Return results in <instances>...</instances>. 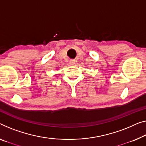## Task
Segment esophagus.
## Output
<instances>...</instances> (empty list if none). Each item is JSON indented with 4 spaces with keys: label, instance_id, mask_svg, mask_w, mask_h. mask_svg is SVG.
<instances>
[{
    "label": "esophagus",
    "instance_id": "1",
    "mask_svg": "<svg viewBox=\"0 0 146 146\" xmlns=\"http://www.w3.org/2000/svg\"><path fill=\"white\" fill-rule=\"evenodd\" d=\"M70 64L71 65V66H74V65H75V62H74V61H71Z\"/></svg>",
    "mask_w": 146,
    "mask_h": 146
}]
</instances>
